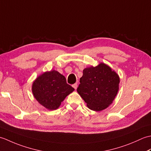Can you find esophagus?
<instances>
[{"label": "esophagus", "mask_w": 151, "mask_h": 151, "mask_svg": "<svg viewBox=\"0 0 151 151\" xmlns=\"http://www.w3.org/2000/svg\"><path fill=\"white\" fill-rule=\"evenodd\" d=\"M73 87L74 88V89H76V88H77V87H78V85H77V84H76V83H75V84H74L73 85Z\"/></svg>", "instance_id": "obj_1"}]
</instances>
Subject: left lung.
<instances>
[{
  "label": "left lung",
  "instance_id": "8db88e82",
  "mask_svg": "<svg viewBox=\"0 0 151 151\" xmlns=\"http://www.w3.org/2000/svg\"><path fill=\"white\" fill-rule=\"evenodd\" d=\"M119 77L105 63L83 70L77 92L91 110L102 111L113 102L119 90Z\"/></svg>",
  "mask_w": 151,
  "mask_h": 151
}]
</instances>
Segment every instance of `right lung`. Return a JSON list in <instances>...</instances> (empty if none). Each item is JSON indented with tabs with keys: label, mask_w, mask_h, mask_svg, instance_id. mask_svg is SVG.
<instances>
[{
	"label": "right lung",
	"mask_w": 151,
	"mask_h": 151,
	"mask_svg": "<svg viewBox=\"0 0 151 151\" xmlns=\"http://www.w3.org/2000/svg\"><path fill=\"white\" fill-rule=\"evenodd\" d=\"M34 97L48 110H56L75 89L67 84L65 76L55 70L43 73L33 82Z\"/></svg>",
	"instance_id": "obj_1"
}]
</instances>
